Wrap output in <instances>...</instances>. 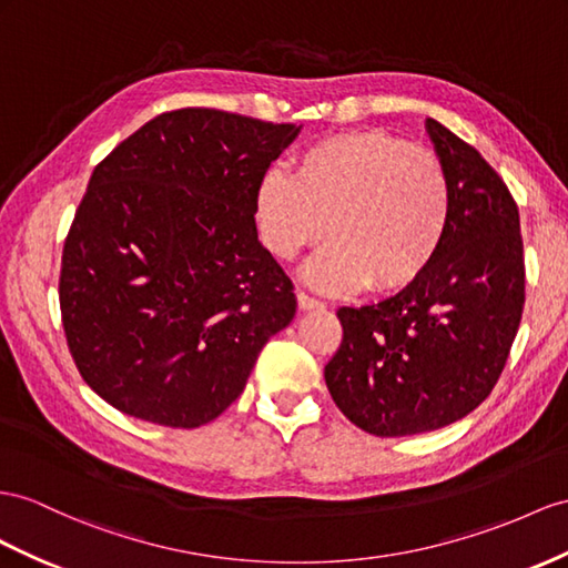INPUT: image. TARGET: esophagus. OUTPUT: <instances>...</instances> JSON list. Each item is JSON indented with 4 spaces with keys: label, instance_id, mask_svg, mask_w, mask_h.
Listing matches in <instances>:
<instances>
[{
    "label": "esophagus",
    "instance_id": "obj_1",
    "mask_svg": "<svg viewBox=\"0 0 568 568\" xmlns=\"http://www.w3.org/2000/svg\"><path fill=\"white\" fill-rule=\"evenodd\" d=\"M297 304H300V310H304V312H310V310H324V307H326V302L316 300V297H312V295H307V293H300V295H297Z\"/></svg>",
    "mask_w": 568,
    "mask_h": 568
}]
</instances>
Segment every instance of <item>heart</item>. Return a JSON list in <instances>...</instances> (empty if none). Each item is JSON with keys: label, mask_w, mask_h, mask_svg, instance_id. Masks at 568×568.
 Instances as JSON below:
<instances>
[{"label": "heart", "mask_w": 568, "mask_h": 568, "mask_svg": "<svg viewBox=\"0 0 568 568\" xmlns=\"http://www.w3.org/2000/svg\"><path fill=\"white\" fill-rule=\"evenodd\" d=\"M454 213L442 160L382 129L336 134L304 149L295 172L268 170L256 186L266 250L293 261L324 235L310 281L333 293L367 285L400 293L434 264Z\"/></svg>", "instance_id": "b5f03b06"}]
</instances>
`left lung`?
Returning <instances> with one entry per match:
<instances>
[{
	"label": "left lung",
	"mask_w": 568,
	"mask_h": 568,
	"mask_svg": "<svg viewBox=\"0 0 568 568\" xmlns=\"http://www.w3.org/2000/svg\"><path fill=\"white\" fill-rule=\"evenodd\" d=\"M454 213L429 271L403 293L341 307L324 367L333 403L374 436L446 427L475 410L506 367L526 304L516 199L470 143L427 120Z\"/></svg>",
	"instance_id": "8db88e82"
}]
</instances>
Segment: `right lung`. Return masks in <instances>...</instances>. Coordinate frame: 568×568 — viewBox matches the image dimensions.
Returning <instances> with one entry per match:
<instances>
[{
  "instance_id": "1",
  "label": "right lung",
  "mask_w": 568,
  "mask_h": 568,
  "mask_svg": "<svg viewBox=\"0 0 568 568\" xmlns=\"http://www.w3.org/2000/svg\"><path fill=\"white\" fill-rule=\"evenodd\" d=\"M300 126L182 108L95 165L67 232L60 310L83 382L163 427L211 423L295 316L256 235V186Z\"/></svg>"
}]
</instances>
